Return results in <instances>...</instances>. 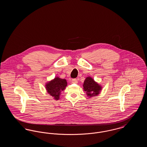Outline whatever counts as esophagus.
Listing matches in <instances>:
<instances>
[{"instance_id":"esophagus-1","label":"esophagus","mask_w":147,"mask_h":147,"mask_svg":"<svg viewBox=\"0 0 147 147\" xmlns=\"http://www.w3.org/2000/svg\"><path fill=\"white\" fill-rule=\"evenodd\" d=\"M71 83H77L78 81H77V79H72L71 80Z\"/></svg>"}]
</instances>
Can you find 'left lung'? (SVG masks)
Instances as JSON below:
<instances>
[{
    "instance_id": "left-lung-1",
    "label": "left lung",
    "mask_w": 147,
    "mask_h": 147,
    "mask_svg": "<svg viewBox=\"0 0 147 147\" xmlns=\"http://www.w3.org/2000/svg\"><path fill=\"white\" fill-rule=\"evenodd\" d=\"M83 87L84 91L90 97L98 95L101 89V86L90 77H87L84 80Z\"/></svg>"
}]
</instances>
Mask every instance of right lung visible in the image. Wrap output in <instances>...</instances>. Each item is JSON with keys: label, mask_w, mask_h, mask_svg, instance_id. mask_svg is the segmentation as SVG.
<instances>
[{"label": "right lung", "mask_w": 147, "mask_h": 147, "mask_svg": "<svg viewBox=\"0 0 147 147\" xmlns=\"http://www.w3.org/2000/svg\"><path fill=\"white\" fill-rule=\"evenodd\" d=\"M67 85V83L65 79L57 77L46 84V88L48 93L52 95L55 99L58 100L59 99L61 92L65 88Z\"/></svg>", "instance_id": "right-lung-1"}]
</instances>
